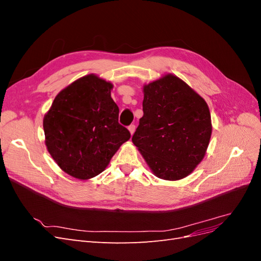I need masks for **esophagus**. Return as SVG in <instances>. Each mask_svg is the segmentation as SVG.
<instances>
[{"label": "esophagus", "mask_w": 261, "mask_h": 261, "mask_svg": "<svg viewBox=\"0 0 261 261\" xmlns=\"http://www.w3.org/2000/svg\"><path fill=\"white\" fill-rule=\"evenodd\" d=\"M135 129H136V126L134 125V124H132V125L128 126V130H129V133H130V135H133V134L135 133Z\"/></svg>", "instance_id": "34e87169"}]
</instances>
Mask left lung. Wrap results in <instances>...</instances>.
Returning <instances> with one entry per match:
<instances>
[{"label": "left lung", "instance_id": "obj_1", "mask_svg": "<svg viewBox=\"0 0 261 261\" xmlns=\"http://www.w3.org/2000/svg\"><path fill=\"white\" fill-rule=\"evenodd\" d=\"M143 111L132 141L153 174L168 180L191 174L206 154L211 137L206 101L168 74L144 86Z\"/></svg>", "mask_w": 261, "mask_h": 261}]
</instances>
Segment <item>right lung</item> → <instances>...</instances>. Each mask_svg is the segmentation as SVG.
Listing matches in <instances>:
<instances>
[{
    "instance_id": "right-lung-1",
    "label": "right lung",
    "mask_w": 261,
    "mask_h": 261,
    "mask_svg": "<svg viewBox=\"0 0 261 261\" xmlns=\"http://www.w3.org/2000/svg\"><path fill=\"white\" fill-rule=\"evenodd\" d=\"M113 85L90 74L55 97L43 118L45 146L70 176L89 179L103 172L111 158L130 138L118 123Z\"/></svg>"
}]
</instances>
